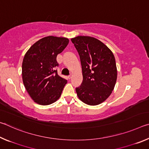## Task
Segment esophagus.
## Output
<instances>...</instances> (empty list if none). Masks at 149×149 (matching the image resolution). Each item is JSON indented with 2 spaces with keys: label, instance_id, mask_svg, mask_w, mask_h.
I'll return each mask as SVG.
<instances>
[{
  "label": "esophagus",
  "instance_id": "esophagus-1",
  "mask_svg": "<svg viewBox=\"0 0 149 149\" xmlns=\"http://www.w3.org/2000/svg\"><path fill=\"white\" fill-rule=\"evenodd\" d=\"M72 75H69L68 77V78L69 79H72Z\"/></svg>",
  "mask_w": 149,
  "mask_h": 149
}]
</instances>
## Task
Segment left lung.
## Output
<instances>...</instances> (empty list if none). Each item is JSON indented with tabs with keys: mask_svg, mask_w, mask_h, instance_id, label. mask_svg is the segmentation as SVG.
I'll return each mask as SVG.
<instances>
[{
	"mask_svg": "<svg viewBox=\"0 0 149 149\" xmlns=\"http://www.w3.org/2000/svg\"><path fill=\"white\" fill-rule=\"evenodd\" d=\"M79 55L83 82L75 89L79 100L95 106L105 101L114 90L117 79L115 57L107 45L89 36L72 38Z\"/></svg>",
	"mask_w": 149,
	"mask_h": 149,
	"instance_id": "1",
	"label": "left lung"
}]
</instances>
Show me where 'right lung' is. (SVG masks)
I'll list each match as a JSON object with an SVG mask.
<instances>
[{"mask_svg":"<svg viewBox=\"0 0 149 149\" xmlns=\"http://www.w3.org/2000/svg\"><path fill=\"white\" fill-rule=\"evenodd\" d=\"M69 43L65 37L48 36L29 48L22 62V80L26 91L35 102L49 105L61 96L67 80L60 77L54 68L57 55Z\"/></svg>","mask_w":149,"mask_h":149,"instance_id":"add662e5","label":"right lung"}]
</instances>
